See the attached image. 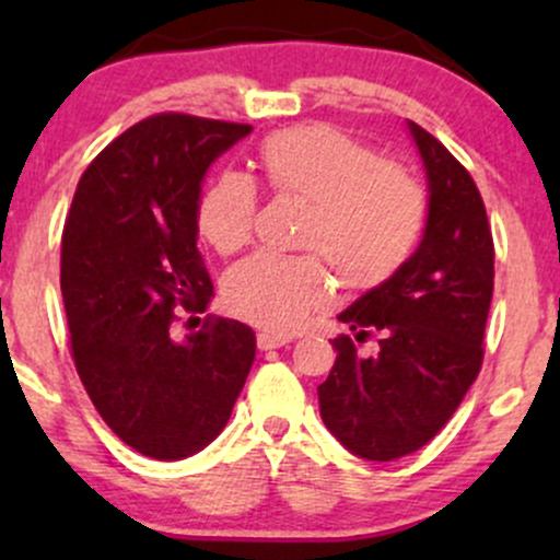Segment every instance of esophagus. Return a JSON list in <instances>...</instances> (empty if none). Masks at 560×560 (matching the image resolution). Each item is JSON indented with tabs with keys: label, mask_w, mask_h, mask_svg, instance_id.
I'll return each mask as SVG.
<instances>
[{
	"label": "esophagus",
	"mask_w": 560,
	"mask_h": 560,
	"mask_svg": "<svg viewBox=\"0 0 560 560\" xmlns=\"http://www.w3.org/2000/svg\"><path fill=\"white\" fill-rule=\"evenodd\" d=\"M287 342H289V337H281V334H271V331H260L258 334L260 350H276V347H284Z\"/></svg>",
	"instance_id": "esophagus-1"
}]
</instances>
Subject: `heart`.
Wrapping results in <instances>:
<instances>
[{
    "label": "heart",
    "instance_id": "obj_1",
    "mask_svg": "<svg viewBox=\"0 0 560 560\" xmlns=\"http://www.w3.org/2000/svg\"><path fill=\"white\" fill-rule=\"evenodd\" d=\"M268 191L305 202L298 247L305 255H253L223 279V302L236 318L289 334L326 305L331 271L350 292L387 284L413 258L427 229L429 197L402 163L378 160L369 141L329 124L268 133L258 147ZM258 189L247 176L223 173L197 202V231L221 255L253 240Z\"/></svg>",
    "mask_w": 560,
    "mask_h": 560
}]
</instances>
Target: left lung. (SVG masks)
<instances>
[{
    "label": "left lung",
    "mask_w": 560,
    "mask_h": 560,
    "mask_svg": "<svg viewBox=\"0 0 560 560\" xmlns=\"http://www.w3.org/2000/svg\"><path fill=\"white\" fill-rule=\"evenodd\" d=\"M427 165L429 218L413 258L339 316L337 361L318 387L320 419L347 450L395 460L432 442L458 410L485 361L494 287V242L471 173L440 139L408 120Z\"/></svg>",
    "instance_id": "left-lung-1"
}]
</instances>
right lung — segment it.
Returning <instances> with one entry per match:
<instances>
[{
	"mask_svg": "<svg viewBox=\"0 0 560 560\" xmlns=\"http://www.w3.org/2000/svg\"><path fill=\"white\" fill-rule=\"evenodd\" d=\"M247 124L158 113L83 171L60 253L70 355L96 413L128 447L182 460L215 440L255 361L240 320L173 339L176 311H205L213 281L197 249L199 182Z\"/></svg>",
	"mask_w": 560,
	"mask_h": 560,
	"instance_id": "obj_1",
	"label": "right lung"
}]
</instances>
